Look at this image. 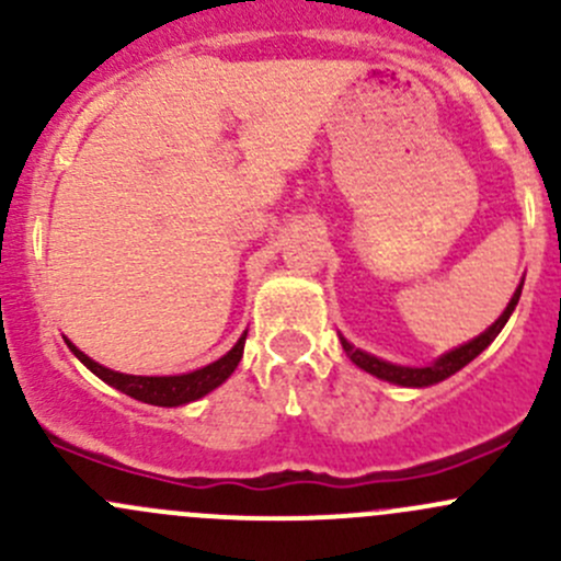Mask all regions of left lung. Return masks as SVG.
I'll return each instance as SVG.
<instances>
[{"label": "left lung", "instance_id": "left-lung-1", "mask_svg": "<svg viewBox=\"0 0 561 561\" xmlns=\"http://www.w3.org/2000/svg\"><path fill=\"white\" fill-rule=\"evenodd\" d=\"M522 287L524 285H518V290L513 293V298H511V304H507V309L500 314V320H496L494 325L489 328V331H483L478 339H472V342L461 344V347L450 350V353H445L443 358H437V360H434V364L421 366V369H410V366H393V364H388V360L375 358V355H369V353H364V350L353 347V344H350L347 339H342V347H344V353L350 355V360H353L355 366H360V369L369 371V375L380 377V380L396 382V386H404V388L434 386V382L448 380L450 375H456L458 369H463V366H467L469 360L478 358V355L483 353V350L489 347L491 342H494L496 333H500L502 328H505L507 317H511L513 309H516L518 298H522Z\"/></svg>", "mask_w": 561, "mask_h": 561}]
</instances>
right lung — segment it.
Masks as SVG:
<instances>
[{"label": "right lung", "mask_w": 561, "mask_h": 561, "mask_svg": "<svg viewBox=\"0 0 561 561\" xmlns=\"http://www.w3.org/2000/svg\"><path fill=\"white\" fill-rule=\"evenodd\" d=\"M244 342H247V333L236 342V347L230 350L228 355H222L219 360L214 364L203 366V369L190 371V375H179V377H135V375H122V371H111L105 366H100L98 360H92L89 355H83L81 350L76 347L72 342L70 350L76 353V358L81 360L87 369H92L100 380L113 386L122 393L133 396V399L146 401V404H157V407H179L186 404V401H195L201 396H206L208 390H214L217 386H222L230 375L236 371L239 366L241 355H244Z\"/></svg>", "instance_id": "add662e5"}]
</instances>
